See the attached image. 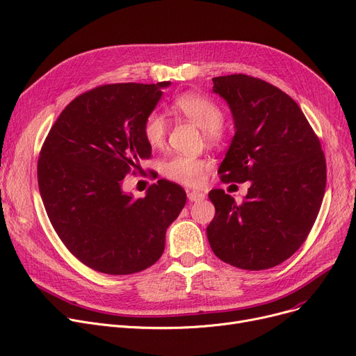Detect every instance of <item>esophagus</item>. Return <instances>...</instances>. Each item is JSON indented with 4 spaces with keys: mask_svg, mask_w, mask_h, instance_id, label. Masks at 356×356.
Instances as JSON below:
<instances>
[{
    "mask_svg": "<svg viewBox=\"0 0 356 356\" xmlns=\"http://www.w3.org/2000/svg\"><path fill=\"white\" fill-rule=\"evenodd\" d=\"M188 199L191 202H200L204 199V193L197 192V191H188Z\"/></svg>",
    "mask_w": 356,
    "mask_h": 356,
    "instance_id": "obj_1",
    "label": "esophagus"
}]
</instances>
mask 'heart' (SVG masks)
Returning <instances> with one entry per match:
<instances>
[{
    "instance_id": "heart-1",
    "label": "heart",
    "mask_w": 356,
    "mask_h": 356,
    "mask_svg": "<svg viewBox=\"0 0 356 356\" xmlns=\"http://www.w3.org/2000/svg\"><path fill=\"white\" fill-rule=\"evenodd\" d=\"M175 108L195 125H197L203 138L209 144H219L223 140V112L211 98L199 93H184L175 101ZM165 120L157 111L149 112L144 121L143 134L149 147L159 148L165 140ZM207 163L188 156H175L163 163L161 172L168 179L181 184L195 186L202 181Z\"/></svg>"
}]
</instances>
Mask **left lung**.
<instances>
[{
    "label": "left lung",
    "instance_id": "obj_1",
    "mask_svg": "<svg viewBox=\"0 0 356 356\" xmlns=\"http://www.w3.org/2000/svg\"><path fill=\"white\" fill-rule=\"evenodd\" d=\"M227 101L235 136L218 173L250 181L244 202L209 192L215 218L207 228L212 251L227 264L259 271L282 264L306 241L326 188L321 141L287 93L248 74L212 79Z\"/></svg>",
    "mask_w": 356,
    "mask_h": 356
}]
</instances>
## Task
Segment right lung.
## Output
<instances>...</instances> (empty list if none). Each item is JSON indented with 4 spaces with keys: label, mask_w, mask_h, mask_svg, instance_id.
I'll return each mask as SVG.
<instances>
[{
    "label": "right lung",
    "mask_w": 356,
    "mask_h": 356,
    "mask_svg": "<svg viewBox=\"0 0 356 356\" xmlns=\"http://www.w3.org/2000/svg\"><path fill=\"white\" fill-rule=\"evenodd\" d=\"M172 82L114 83L85 92L56 120L37 177L51 225L89 268L125 275L161 257L165 231L184 208L179 184L159 180L141 199L122 179L152 156L143 127Z\"/></svg>",
    "instance_id": "1"
}]
</instances>
